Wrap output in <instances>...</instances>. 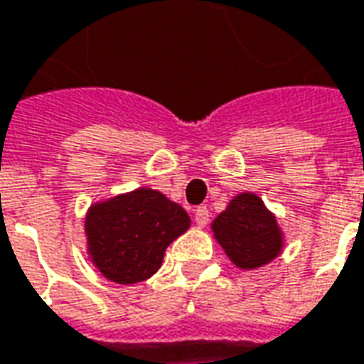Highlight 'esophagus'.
Returning <instances> with one entry per match:
<instances>
[{"label": "esophagus", "instance_id": "obj_1", "mask_svg": "<svg viewBox=\"0 0 364 364\" xmlns=\"http://www.w3.org/2000/svg\"><path fill=\"white\" fill-rule=\"evenodd\" d=\"M209 217H211V213H209L207 207H197L195 209V223H197V227H207Z\"/></svg>", "mask_w": 364, "mask_h": 364}]
</instances>
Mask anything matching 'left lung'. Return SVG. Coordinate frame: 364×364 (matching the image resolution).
Listing matches in <instances>:
<instances>
[{
	"mask_svg": "<svg viewBox=\"0 0 364 364\" xmlns=\"http://www.w3.org/2000/svg\"><path fill=\"white\" fill-rule=\"evenodd\" d=\"M211 231L237 269L251 271L271 263L285 247L277 217L255 193H239L223 213L215 217Z\"/></svg>",
	"mask_w": 364,
	"mask_h": 364,
	"instance_id": "1",
	"label": "left lung"
}]
</instances>
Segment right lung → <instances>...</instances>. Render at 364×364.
<instances>
[{"label": "right lung", "mask_w": 364, "mask_h": 364, "mask_svg": "<svg viewBox=\"0 0 364 364\" xmlns=\"http://www.w3.org/2000/svg\"><path fill=\"white\" fill-rule=\"evenodd\" d=\"M189 227L191 219L179 203L139 187L89 207L87 255L107 281L133 285L159 271L165 249Z\"/></svg>", "instance_id": "right-lung-1"}]
</instances>
